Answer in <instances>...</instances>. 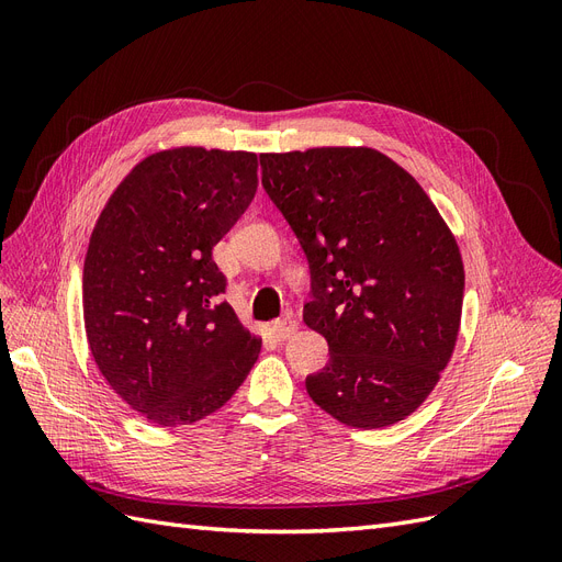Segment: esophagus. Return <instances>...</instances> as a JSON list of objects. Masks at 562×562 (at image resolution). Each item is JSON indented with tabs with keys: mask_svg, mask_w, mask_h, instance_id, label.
Returning <instances> with one entry per match:
<instances>
[{
	"mask_svg": "<svg viewBox=\"0 0 562 562\" xmlns=\"http://www.w3.org/2000/svg\"><path fill=\"white\" fill-rule=\"evenodd\" d=\"M295 330H297V323L291 321V318L277 321L274 326H271V335H274V337L279 339V342H283V339H288V337H293Z\"/></svg>",
	"mask_w": 562,
	"mask_h": 562,
	"instance_id": "obj_1",
	"label": "esophagus"
}]
</instances>
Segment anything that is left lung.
I'll return each mask as SVG.
<instances>
[{
    "label": "left lung",
    "mask_w": 562,
    "mask_h": 562,
    "mask_svg": "<svg viewBox=\"0 0 562 562\" xmlns=\"http://www.w3.org/2000/svg\"><path fill=\"white\" fill-rule=\"evenodd\" d=\"M262 187L307 255L304 323L330 361L312 401L356 429L391 427L427 401L450 361L464 265L419 182L370 147L260 155Z\"/></svg>",
    "instance_id": "left-lung-1"
}]
</instances>
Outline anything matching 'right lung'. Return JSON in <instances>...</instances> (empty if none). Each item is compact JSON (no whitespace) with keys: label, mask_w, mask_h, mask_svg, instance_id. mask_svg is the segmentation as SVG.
<instances>
[{"label":"right lung","mask_w":562,"mask_h":562,"mask_svg":"<svg viewBox=\"0 0 562 562\" xmlns=\"http://www.w3.org/2000/svg\"><path fill=\"white\" fill-rule=\"evenodd\" d=\"M258 190V155L164 149L119 182L83 260V326L98 370L157 427L223 407L258 361L213 246Z\"/></svg>","instance_id":"right-lung-1"}]
</instances>
